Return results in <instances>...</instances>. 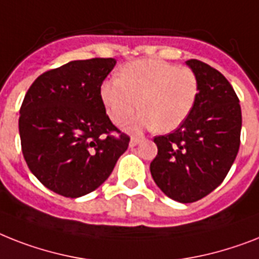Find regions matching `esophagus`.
<instances>
[{
  "mask_svg": "<svg viewBox=\"0 0 259 259\" xmlns=\"http://www.w3.org/2000/svg\"><path fill=\"white\" fill-rule=\"evenodd\" d=\"M140 142L141 138H138V137H132V138H130V146H132V148H133V146H137Z\"/></svg>",
  "mask_w": 259,
  "mask_h": 259,
  "instance_id": "esophagus-1",
  "label": "esophagus"
}]
</instances>
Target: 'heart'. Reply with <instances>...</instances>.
Segmentation results:
<instances>
[{
  "label": "heart",
  "mask_w": 259,
  "mask_h": 259,
  "mask_svg": "<svg viewBox=\"0 0 259 259\" xmlns=\"http://www.w3.org/2000/svg\"><path fill=\"white\" fill-rule=\"evenodd\" d=\"M101 97L113 122H125L140 101L142 111L126 123V129L141 132L157 126L159 132L167 133L180 127L194 109L198 79L188 68L140 60L125 65L121 78L105 82Z\"/></svg>",
  "instance_id": "obj_1"
}]
</instances>
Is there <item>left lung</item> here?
<instances>
[{
	"label": "left lung",
	"instance_id": "1",
	"mask_svg": "<svg viewBox=\"0 0 259 259\" xmlns=\"http://www.w3.org/2000/svg\"><path fill=\"white\" fill-rule=\"evenodd\" d=\"M198 79L194 109L173 133L155 137L151 177L169 198L195 202L218 188L239 149L242 114L230 82L198 60L186 61Z\"/></svg>",
	"mask_w": 259,
	"mask_h": 259
}]
</instances>
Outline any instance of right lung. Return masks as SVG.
<instances>
[{
	"label": "right lung",
	"instance_id": "right-lung-1",
	"mask_svg": "<svg viewBox=\"0 0 259 259\" xmlns=\"http://www.w3.org/2000/svg\"><path fill=\"white\" fill-rule=\"evenodd\" d=\"M114 58L71 61L41 74L20 110L21 146L44 186L68 198L100 188L129 146L106 115L101 85Z\"/></svg>",
	"mask_w": 259,
	"mask_h": 259
}]
</instances>
